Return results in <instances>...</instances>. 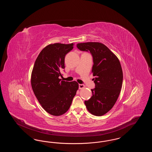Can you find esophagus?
Returning a JSON list of instances; mask_svg holds the SVG:
<instances>
[{
	"label": "esophagus",
	"instance_id": "esophagus-1",
	"mask_svg": "<svg viewBox=\"0 0 152 152\" xmlns=\"http://www.w3.org/2000/svg\"><path fill=\"white\" fill-rule=\"evenodd\" d=\"M79 89H82L85 88V86L84 84H79Z\"/></svg>",
	"mask_w": 152,
	"mask_h": 152
}]
</instances>
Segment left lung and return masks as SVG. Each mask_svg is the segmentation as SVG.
Instances as JSON below:
<instances>
[{"label": "left lung", "mask_w": 152, "mask_h": 152, "mask_svg": "<svg viewBox=\"0 0 152 152\" xmlns=\"http://www.w3.org/2000/svg\"><path fill=\"white\" fill-rule=\"evenodd\" d=\"M80 51H89L94 65L92 72L95 76L92 96L85 101L88 110L94 116H102L113 108L122 87L123 73L118 58L104 44L99 42L78 43Z\"/></svg>", "instance_id": "1"}]
</instances>
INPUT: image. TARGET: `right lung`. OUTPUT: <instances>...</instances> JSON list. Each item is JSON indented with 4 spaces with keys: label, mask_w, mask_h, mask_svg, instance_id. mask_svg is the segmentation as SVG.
<instances>
[{
    "label": "right lung",
    "mask_w": 152,
    "mask_h": 152,
    "mask_svg": "<svg viewBox=\"0 0 152 152\" xmlns=\"http://www.w3.org/2000/svg\"><path fill=\"white\" fill-rule=\"evenodd\" d=\"M74 44H51L40 52L32 69L31 83L32 90L43 108L53 116H60L69 109L79 89L73 81L59 79L65 68V55Z\"/></svg>",
    "instance_id": "obj_1"
}]
</instances>
